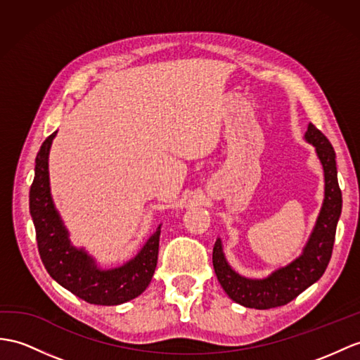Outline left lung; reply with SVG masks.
<instances>
[{
    "mask_svg": "<svg viewBox=\"0 0 360 360\" xmlns=\"http://www.w3.org/2000/svg\"><path fill=\"white\" fill-rule=\"evenodd\" d=\"M304 139L305 142L314 146V151L322 165L326 185H323V201L319 215L301 255L285 267L271 271L266 278H246L235 271L227 262L221 240L217 238L214 244L212 262L223 290L232 301L249 307V309L266 310L288 304L297 295H301L307 287L318 281L331 258L336 226L342 212L336 153L328 139L313 124H309Z\"/></svg>",
    "mask_w": 360,
    "mask_h": 360,
    "instance_id": "8db88e82",
    "label": "left lung"
}]
</instances>
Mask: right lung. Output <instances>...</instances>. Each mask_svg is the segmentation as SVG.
Listing matches in <instances>:
<instances>
[{"mask_svg":"<svg viewBox=\"0 0 360 360\" xmlns=\"http://www.w3.org/2000/svg\"><path fill=\"white\" fill-rule=\"evenodd\" d=\"M56 133L44 140L39 148L29 195L42 264L58 284L90 304L119 305L134 300L146 290L153 279L162 224L157 226L134 258L114 269L99 267L84 248L73 246L50 191L49 154Z\"/></svg>","mask_w":360,"mask_h":360,"instance_id":"obj_1","label":"right lung"}]
</instances>
